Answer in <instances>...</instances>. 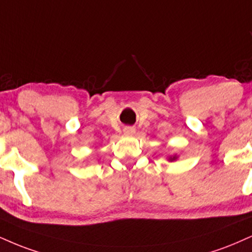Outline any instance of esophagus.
<instances>
[{
  "label": "esophagus",
  "instance_id": "34e87169",
  "mask_svg": "<svg viewBox=\"0 0 252 252\" xmlns=\"http://www.w3.org/2000/svg\"><path fill=\"white\" fill-rule=\"evenodd\" d=\"M135 128H132V126H126V128L123 129V132L124 135H134L135 134Z\"/></svg>",
  "mask_w": 252,
  "mask_h": 252
}]
</instances>
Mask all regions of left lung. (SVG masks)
Masks as SVG:
<instances>
[{"label":"left lung","instance_id":"obj_1","mask_svg":"<svg viewBox=\"0 0 252 252\" xmlns=\"http://www.w3.org/2000/svg\"><path fill=\"white\" fill-rule=\"evenodd\" d=\"M166 159L169 160V162H175V160H177L178 159V155H172V156H168L166 157Z\"/></svg>","mask_w":252,"mask_h":252}]
</instances>
